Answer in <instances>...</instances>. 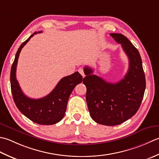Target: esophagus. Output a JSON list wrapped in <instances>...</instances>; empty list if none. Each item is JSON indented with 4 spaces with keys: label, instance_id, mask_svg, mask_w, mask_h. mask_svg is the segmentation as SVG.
<instances>
[{
    "label": "esophagus",
    "instance_id": "obj_1",
    "mask_svg": "<svg viewBox=\"0 0 159 159\" xmlns=\"http://www.w3.org/2000/svg\"><path fill=\"white\" fill-rule=\"evenodd\" d=\"M78 72L81 74V75H82V77H84V76H85V74H84V69H82V68H80V69H78Z\"/></svg>",
    "mask_w": 159,
    "mask_h": 159
}]
</instances>
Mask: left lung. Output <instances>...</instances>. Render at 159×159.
<instances>
[{"label":"left lung","mask_w":159,"mask_h":159,"mask_svg":"<svg viewBox=\"0 0 159 159\" xmlns=\"http://www.w3.org/2000/svg\"><path fill=\"white\" fill-rule=\"evenodd\" d=\"M121 44L129 59V69L124 78L116 83H109L93 75L91 68L84 69L86 77V99L90 116L95 122L105 125L122 124L138 111L143 98L145 77L140 54L125 35L111 34Z\"/></svg>","instance_id":"1"}]
</instances>
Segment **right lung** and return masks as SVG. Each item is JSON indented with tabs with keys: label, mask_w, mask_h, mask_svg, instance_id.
Wrapping results in <instances>:
<instances>
[{
	"label": "right lung",
	"mask_w": 159,
	"mask_h": 159,
	"mask_svg": "<svg viewBox=\"0 0 159 159\" xmlns=\"http://www.w3.org/2000/svg\"><path fill=\"white\" fill-rule=\"evenodd\" d=\"M36 34L37 32H34L25 41L16 54L10 73L11 93L17 108L28 119L40 125H53L63 119L70 95L77 84L82 82V76L75 72L63 77L52 91L44 98L35 99L26 96L16 80V66L22 47Z\"/></svg>",
	"instance_id": "1"
}]
</instances>
